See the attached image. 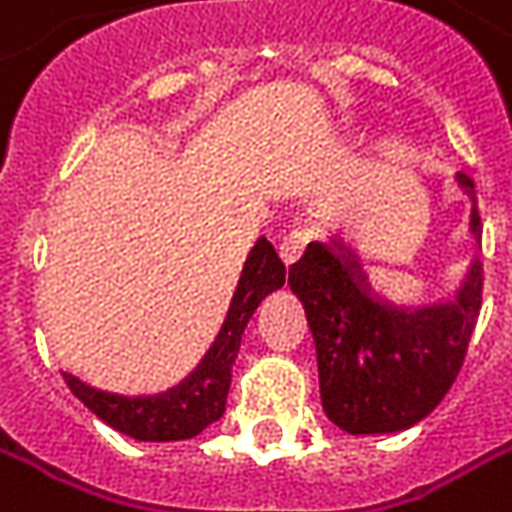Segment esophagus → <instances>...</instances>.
I'll return each instance as SVG.
<instances>
[{
  "label": "esophagus",
  "mask_w": 512,
  "mask_h": 512,
  "mask_svg": "<svg viewBox=\"0 0 512 512\" xmlns=\"http://www.w3.org/2000/svg\"><path fill=\"white\" fill-rule=\"evenodd\" d=\"M306 246H309V232H303V229H294V232H289L286 238L280 240V257H283V263L286 266H291V263H297L300 257H303V252H306Z\"/></svg>",
  "instance_id": "1"
}]
</instances>
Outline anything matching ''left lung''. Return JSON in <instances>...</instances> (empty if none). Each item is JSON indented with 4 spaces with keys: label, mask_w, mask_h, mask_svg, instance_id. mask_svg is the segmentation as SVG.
Instances as JSON below:
<instances>
[{
    "label": "left lung",
    "mask_w": 512,
    "mask_h": 512,
    "mask_svg": "<svg viewBox=\"0 0 512 512\" xmlns=\"http://www.w3.org/2000/svg\"><path fill=\"white\" fill-rule=\"evenodd\" d=\"M456 181L470 189L467 175ZM479 232V212L470 215ZM289 286L309 320L320 399L348 433H394L416 425L456 382L482 306V274L473 263L453 303L394 309L374 300L360 260L343 243H309L289 269Z\"/></svg>",
    "instance_id": "1"
}]
</instances>
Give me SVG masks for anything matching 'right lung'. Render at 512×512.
Instances as JSON below:
<instances>
[{
    "label": "right lung",
    "mask_w": 512,
    "mask_h": 512,
    "mask_svg": "<svg viewBox=\"0 0 512 512\" xmlns=\"http://www.w3.org/2000/svg\"><path fill=\"white\" fill-rule=\"evenodd\" d=\"M283 283H286L283 260L277 257L269 240L260 238L243 266L238 291L232 297V306H229L218 340L206 351L201 365L181 385L169 388L167 394L118 397V394H107V391L84 385L73 374H64V382L101 422H107L115 431L127 433L141 442L192 439L206 425L218 422L226 411V394L232 385V365L238 360L240 334L260 306V300L269 291L280 289Z\"/></svg>",
    "instance_id": "add662e5"
}]
</instances>
